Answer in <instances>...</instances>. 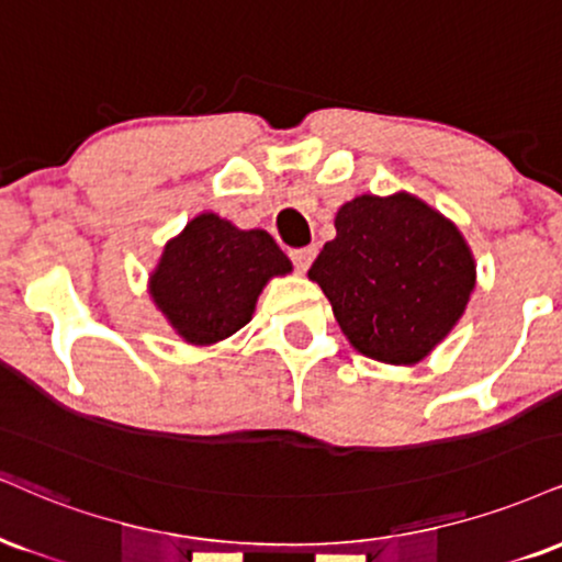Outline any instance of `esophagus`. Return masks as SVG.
<instances>
[{
    "mask_svg": "<svg viewBox=\"0 0 562 562\" xmlns=\"http://www.w3.org/2000/svg\"><path fill=\"white\" fill-rule=\"evenodd\" d=\"M314 256H316V248L314 246L293 248V251H290V259H293L295 269H299V272H306V269L311 267V261H314Z\"/></svg>",
    "mask_w": 562,
    "mask_h": 562,
    "instance_id": "esophagus-1",
    "label": "esophagus"
}]
</instances>
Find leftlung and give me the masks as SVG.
<instances>
[{"instance_id": "8db88e82", "label": "left lung", "mask_w": 562, "mask_h": 562, "mask_svg": "<svg viewBox=\"0 0 562 562\" xmlns=\"http://www.w3.org/2000/svg\"><path fill=\"white\" fill-rule=\"evenodd\" d=\"M311 263L342 333L363 356L416 363L463 316L476 267L452 222L408 193L358 195Z\"/></svg>"}]
</instances>
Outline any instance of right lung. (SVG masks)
<instances>
[{
	"instance_id": "obj_1",
	"label": "right lung",
	"mask_w": 562,
	"mask_h": 562,
	"mask_svg": "<svg viewBox=\"0 0 562 562\" xmlns=\"http://www.w3.org/2000/svg\"><path fill=\"white\" fill-rule=\"evenodd\" d=\"M290 269L269 233L201 214L167 243L151 299L188 342L209 346L246 327L269 277Z\"/></svg>"
}]
</instances>
